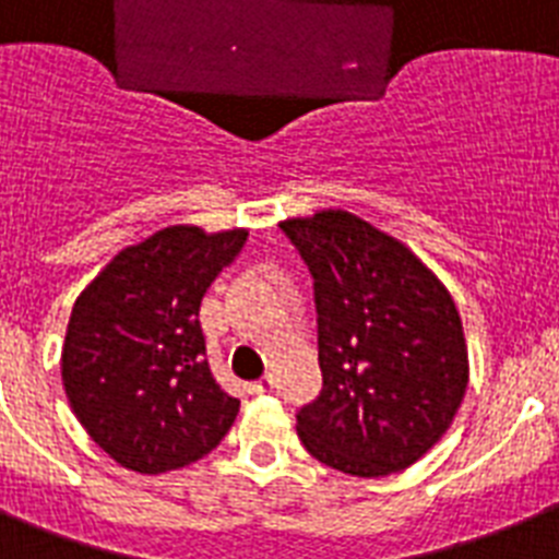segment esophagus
<instances>
[{"mask_svg":"<svg viewBox=\"0 0 559 559\" xmlns=\"http://www.w3.org/2000/svg\"><path fill=\"white\" fill-rule=\"evenodd\" d=\"M276 380H274V373H265L262 380H257L251 385V394H269V391H274Z\"/></svg>","mask_w":559,"mask_h":559,"instance_id":"obj_1","label":"esophagus"}]
</instances>
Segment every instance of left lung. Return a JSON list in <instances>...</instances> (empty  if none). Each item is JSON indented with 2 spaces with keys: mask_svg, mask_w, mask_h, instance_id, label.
Masks as SVG:
<instances>
[{
  "mask_svg": "<svg viewBox=\"0 0 559 559\" xmlns=\"http://www.w3.org/2000/svg\"><path fill=\"white\" fill-rule=\"evenodd\" d=\"M313 280L322 391L297 412L308 454L385 477L426 454L468 385L463 322L403 242L348 211L280 225Z\"/></svg>",
  "mask_w": 559,
  "mask_h": 559,
  "instance_id": "1",
  "label": "left lung"
}]
</instances>
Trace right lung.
I'll return each mask as SVG.
<instances>
[{"label":"right lung","mask_w":559,"mask_h":559,"mask_svg":"<svg viewBox=\"0 0 559 559\" xmlns=\"http://www.w3.org/2000/svg\"><path fill=\"white\" fill-rule=\"evenodd\" d=\"M248 230H156L119 251L76 299L62 348L68 403L91 440L140 474L191 465L239 412L205 359L200 302Z\"/></svg>","instance_id":"1"}]
</instances>
